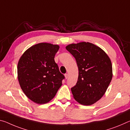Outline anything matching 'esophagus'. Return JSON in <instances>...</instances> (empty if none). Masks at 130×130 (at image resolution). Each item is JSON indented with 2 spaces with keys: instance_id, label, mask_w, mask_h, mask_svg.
<instances>
[{
  "instance_id": "obj_1",
  "label": "esophagus",
  "mask_w": 130,
  "mask_h": 130,
  "mask_svg": "<svg viewBox=\"0 0 130 130\" xmlns=\"http://www.w3.org/2000/svg\"><path fill=\"white\" fill-rule=\"evenodd\" d=\"M65 77L66 79H68V74H67V73L65 74Z\"/></svg>"
}]
</instances>
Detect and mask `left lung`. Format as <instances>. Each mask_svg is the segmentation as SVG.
Returning <instances> with one entry per match:
<instances>
[{"mask_svg": "<svg viewBox=\"0 0 130 130\" xmlns=\"http://www.w3.org/2000/svg\"><path fill=\"white\" fill-rule=\"evenodd\" d=\"M66 49L75 57L79 70L77 83L71 88L75 100L91 105L105 93L112 79V65L106 53L91 43H72Z\"/></svg>", "mask_w": 130, "mask_h": 130, "instance_id": "8db88e82", "label": "left lung"}]
</instances>
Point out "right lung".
<instances>
[{
  "mask_svg": "<svg viewBox=\"0 0 130 130\" xmlns=\"http://www.w3.org/2000/svg\"><path fill=\"white\" fill-rule=\"evenodd\" d=\"M59 48L57 44L38 43L28 48L18 61L20 87L26 96L36 104L50 101L62 86L64 76L54 61Z\"/></svg>",
  "mask_w": 130,
  "mask_h": 130,
  "instance_id": "add662e5",
  "label": "right lung"
}]
</instances>
